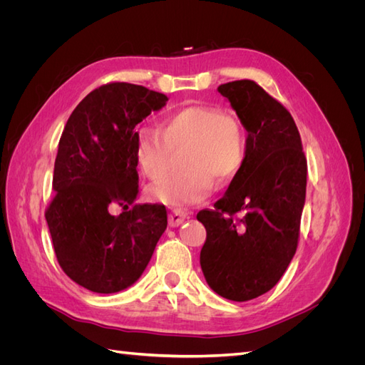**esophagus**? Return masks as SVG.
Masks as SVG:
<instances>
[{"mask_svg": "<svg viewBox=\"0 0 365 365\" xmlns=\"http://www.w3.org/2000/svg\"><path fill=\"white\" fill-rule=\"evenodd\" d=\"M187 216H189V213L185 212V210H181V208H173L172 213L169 215V224L170 227H178L181 225L184 220L187 219Z\"/></svg>", "mask_w": 365, "mask_h": 365, "instance_id": "esophagus-1", "label": "esophagus"}]
</instances>
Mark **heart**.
Returning a JSON list of instances; mask_svg holds the SVG:
<instances>
[{
  "mask_svg": "<svg viewBox=\"0 0 365 365\" xmlns=\"http://www.w3.org/2000/svg\"><path fill=\"white\" fill-rule=\"evenodd\" d=\"M138 168L149 180L169 172L173 150L185 148L184 170L169 175L150 189L153 200L168 205L204 201L216 180L230 182L247 158V132L242 121L222 108L187 105L164 115L161 129L140 126L134 135Z\"/></svg>",
  "mask_w": 365,
  "mask_h": 365,
  "instance_id": "heart-1",
  "label": "heart"
}]
</instances>
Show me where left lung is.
Returning a JSON list of instances; mask_svg holds the SVG:
<instances>
[{"mask_svg": "<svg viewBox=\"0 0 365 365\" xmlns=\"http://www.w3.org/2000/svg\"><path fill=\"white\" fill-rule=\"evenodd\" d=\"M248 130L247 158L227 193L197 220L207 230L204 277L216 294L248 302L272 289L300 237L307 161L291 113L254 81L220 85Z\"/></svg>", "mask_w": 365, "mask_h": 365, "instance_id": "left-lung-1", "label": "left lung"}]
</instances>
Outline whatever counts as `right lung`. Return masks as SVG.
Masks as SVG:
<instances>
[{"label": "right lung", "instance_id": "1", "mask_svg": "<svg viewBox=\"0 0 365 365\" xmlns=\"http://www.w3.org/2000/svg\"><path fill=\"white\" fill-rule=\"evenodd\" d=\"M168 96L126 82L96 88L59 140L46 210L62 271L83 288L113 294L135 283L168 227L163 204H135V126ZM120 205L124 212L114 217Z\"/></svg>", "mask_w": 365, "mask_h": 365}]
</instances>
